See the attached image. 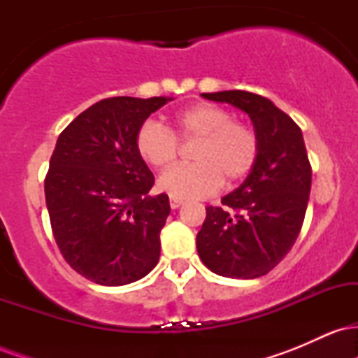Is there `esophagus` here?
Returning a JSON list of instances; mask_svg holds the SVG:
<instances>
[{
    "label": "esophagus",
    "mask_w": 358,
    "mask_h": 358,
    "mask_svg": "<svg viewBox=\"0 0 358 358\" xmlns=\"http://www.w3.org/2000/svg\"><path fill=\"white\" fill-rule=\"evenodd\" d=\"M182 205H183L182 200L173 199V196H171V199H170V207L173 208V210H175V208H180V207H182Z\"/></svg>",
    "instance_id": "esophagus-1"
}]
</instances>
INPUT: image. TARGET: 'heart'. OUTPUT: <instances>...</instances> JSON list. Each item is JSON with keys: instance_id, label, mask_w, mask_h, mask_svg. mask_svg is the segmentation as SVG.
Masks as SVG:
<instances>
[{"instance_id": "1", "label": "heart", "mask_w": 358, "mask_h": 358, "mask_svg": "<svg viewBox=\"0 0 358 358\" xmlns=\"http://www.w3.org/2000/svg\"><path fill=\"white\" fill-rule=\"evenodd\" d=\"M195 141L193 165L175 166L159 178V188L178 200L210 196L222 182L237 183L249 176L259 158L257 131L212 102H199L171 117V131L146 121L139 126L134 146L139 158L153 168L176 159L178 141Z\"/></svg>"}]
</instances>
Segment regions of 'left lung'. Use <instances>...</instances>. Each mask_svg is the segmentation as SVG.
<instances>
[{
  "instance_id": "1",
  "label": "left lung",
  "mask_w": 358,
  "mask_h": 358,
  "mask_svg": "<svg viewBox=\"0 0 358 358\" xmlns=\"http://www.w3.org/2000/svg\"><path fill=\"white\" fill-rule=\"evenodd\" d=\"M249 114L259 158L237 190L207 207L196 250L212 273L252 279L268 274L296 242L311 190V165L301 129L266 97L245 90L202 94Z\"/></svg>"
}]
</instances>
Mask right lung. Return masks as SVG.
<instances>
[{
	"label": "right lung",
	"mask_w": 358,
	"mask_h": 358,
	"mask_svg": "<svg viewBox=\"0 0 358 358\" xmlns=\"http://www.w3.org/2000/svg\"><path fill=\"white\" fill-rule=\"evenodd\" d=\"M168 101L102 99L57 139L45 176L53 237L71 268L97 285H129L158 264L170 202L165 193L148 195L155 176L134 138Z\"/></svg>",
	"instance_id": "1"
}]
</instances>
